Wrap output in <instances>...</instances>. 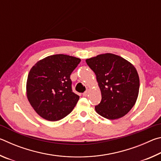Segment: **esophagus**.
<instances>
[{"label":"esophagus","mask_w":161,"mask_h":161,"mask_svg":"<svg viewBox=\"0 0 161 161\" xmlns=\"http://www.w3.org/2000/svg\"><path fill=\"white\" fill-rule=\"evenodd\" d=\"M88 94V91H86V92H84V93H83V97H86V95Z\"/></svg>","instance_id":"34e87169"}]
</instances>
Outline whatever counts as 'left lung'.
Listing matches in <instances>:
<instances>
[{"label":"left lung","instance_id":"obj_1","mask_svg":"<svg viewBox=\"0 0 161 161\" xmlns=\"http://www.w3.org/2000/svg\"><path fill=\"white\" fill-rule=\"evenodd\" d=\"M93 70L102 93V101L95 110L108 119L121 118L137 100L140 81L137 70L121 57L111 53L86 59Z\"/></svg>","mask_w":161,"mask_h":161}]
</instances>
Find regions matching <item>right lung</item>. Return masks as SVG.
Instances as JSON below:
<instances>
[{"label": "right lung", "mask_w": 161, "mask_h": 161, "mask_svg": "<svg viewBox=\"0 0 161 161\" xmlns=\"http://www.w3.org/2000/svg\"><path fill=\"white\" fill-rule=\"evenodd\" d=\"M80 61L67 54H54L38 61L30 70L27 97L42 118L55 121L72 112L80 97L72 92L70 75Z\"/></svg>", "instance_id": "1"}]
</instances>
